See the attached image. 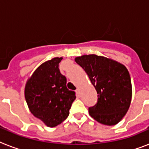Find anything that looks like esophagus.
I'll return each instance as SVG.
<instances>
[{
    "instance_id": "1",
    "label": "esophagus",
    "mask_w": 149,
    "mask_h": 149,
    "mask_svg": "<svg viewBox=\"0 0 149 149\" xmlns=\"http://www.w3.org/2000/svg\"><path fill=\"white\" fill-rule=\"evenodd\" d=\"M76 94H77V97H80V93H79V89H77L76 90Z\"/></svg>"
}]
</instances>
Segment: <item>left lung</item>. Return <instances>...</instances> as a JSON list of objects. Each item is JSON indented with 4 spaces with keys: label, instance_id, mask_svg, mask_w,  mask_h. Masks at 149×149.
<instances>
[{
    "label": "left lung",
    "instance_id": "8db88e82",
    "mask_svg": "<svg viewBox=\"0 0 149 149\" xmlns=\"http://www.w3.org/2000/svg\"><path fill=\"white\" fill-rule=\"evenodd\" d=\"M89 77L97 93V103L89 107L92 118L100 124L115 125L128 111L132 86L125 65L104 56L84 55L75 58Z\"/></svg>",
    "mask_w": 149,
    "mask_h": 149
}]
</instances>
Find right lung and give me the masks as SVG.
<instances>
[{
	"mask_svg": "<svg viewBox=\"0 0 149 149\" xmlns=\"http://www.w3.org/2000/svg\"><path fill=\"white\" fill-rule=\"evenodd\" d=\"M62 59V57H56L39 65L24 88V97L31 113L50 127L66 119L76 99L75 92L68 90L66 78L58 69Z\"/></svg>",
	"mask_w": 149,
	"mask_h": 149,
	"instance_id": "add662e5",
	"label": "right lung"
}]
</instances>
